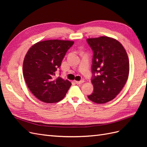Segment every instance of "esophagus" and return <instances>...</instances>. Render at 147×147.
I'll return each mask as SVG.
<instances>
[{
  "label": "esophagus",
  "instance_id": "1",
  "mask_svg": "<svg viewBox=\"0 0 147 147\" xmlns=\"http://www.w3.org/2000/svg\"><path fill=\"white\" fill-rule=\"evenodd\" d=\"M83 82H84L83 80H82L79 81V82H78V81H75V83H76L77 84H82Z\"/></svg>",
  "mask_w": 147,
  "mask_h": 147
}]
</instances>
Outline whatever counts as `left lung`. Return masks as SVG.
I'll list each match as a JSON object with an SVG mask.
<instances>
[{
	"label": "left lung",
	"instance_id": "8db88e82",
	"mask_svg": "<svg viewBox=\"0 0 147 147\" xmlns=\"http://www.w3.org/2000/svg\"><path fill=\"white\" fill-rule=\"evenodd\" d=\"M93 51L91 83L94 90L88 99L97 104L113 99L128 78L129 64L127 53L117 40L108 37L88 38Z\"/></svg>",
	"mask_w": 147,
	"mask_h": 147
}]
</instances>
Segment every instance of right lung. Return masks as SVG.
I'll use <instances>...</instances> for the list:
<instances>
[{"label":"right lung","instance_id":"obj_1","mask_svg":"<svg viewBox=\"0 0 147 147\" xmlns=\"http://www.w3.org/2000/svg\"><path fill=\"white\" fill-rule=\"evenodd\" d=\"M74 43L72 41L50 40L35 43L28 51L23 62L24 78L31 92L40 100L55 103L65 97L72 84L55 76Z\"/></svg>","mask_w":147,"mask_h":147}]
</instances>
